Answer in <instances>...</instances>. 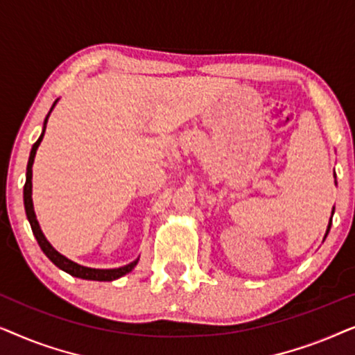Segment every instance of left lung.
Returning <instances> with one entry per match:
<instances>
[{
    "label": "left lung",
    "mask_w": 355,
    "mask_h": 355,
    "mask_svg": "<svg viewBox=\"0 0 355 355\" xmlns=\"http://www.w3.org/2000/svg\"><path fill=\"white\" fill-rule=\"evenodd\" d=\"M334 211V210H333ZM329 227H331V220H329V225H328V231H329ZM328 231H327V234H328Z\"/></svg>",
    "instance_id": "obj_1"
}]
</instances>
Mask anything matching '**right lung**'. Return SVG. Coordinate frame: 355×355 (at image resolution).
<instances>
[{"mask_svg": "<svg viewBox=\"0 0 355 355\" xmlns=\"http://www.w3.org/2000/svg\"><path fill=\"white\" fill-rule=\"evenodd\" d=\"M55 103H56V101H55ZM55 103H53V106H55ZM53 106H51V110H53ZM48 116H50V113H48ZM48 116L45 118V125H43L42 135L38 137L37 142L33 144V147L31 150V157H28V163H27V178H26V184H24V205H26V213H27L28 223H31V226H32L33 236H35V239L38 242V245H40V249L43 250V254H45L48 259H50L53 263L58 266V268L66 271V273L76 276V278L92 279V281H113V279H118V278H121V276H124L125 273H129V271L132 270L135 265H137V260L132 261V263L125 265V266H121V268H113V270L87 268V266L74 263V261L66 259V257H62L60 252H56L55 249H53L50 242H48L45 239V236H43L40 226H38V221L35 218V213H33V205H32V164H33V158H35L38 145H40V142H42L43 134H45Z\"/></svg>", "mask_w": 355, "mask_h": 355, "instance_id": "1", "label": "right lung"}]
</instances>
